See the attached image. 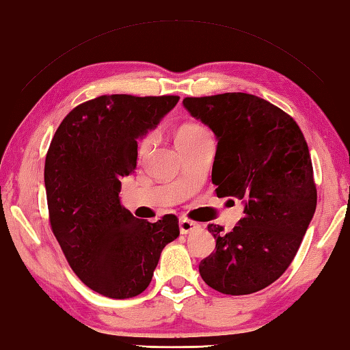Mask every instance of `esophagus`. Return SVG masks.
<instances>
[{
    "instance_id": "34e87169",
    "label": "esophagus",
    "mask_w": 350,
    "mask_h": 350,
    "mask_svg": "<svg viewBox=\"0 0 350 350\" xmlns=\"http://www.w3.org/2000/svg\"><path fill=\"white\" fill-rule=\"evenodd\" d=\"M197 228H200L198 223L189 220V219H181L180 220V232L181 234H191L192 231H196Z\"/></svg>"
}]
</instances>
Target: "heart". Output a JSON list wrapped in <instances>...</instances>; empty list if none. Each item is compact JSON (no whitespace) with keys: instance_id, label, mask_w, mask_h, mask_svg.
Wrapping results in <instances>:
<instances>
[{"instance_id":"1","label":"heart","mask_w":350,"mask_h":350,"mask_svg":"<svg viewBox=\"0 0 350 350\" xmlns=\"http://www.w3.org/2000/svg\"><path fill=\"white\" fill-rule=\"evenodd\" d=\"M203 133H206V130L202 127V125L186 124V125H183V127L178 130V133H176V142L191 139V137H196V136H200ZM150 146H152V136H146L144 139L141 141L139 148H137L139 157H144V154L148 152V148H150Z\"/></svg>"}]
</instances>
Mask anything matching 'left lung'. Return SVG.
I'll use <instances>...</instances> for the list:
<instances>
[{
    "instance_id": "obj_1",
    "label": "left lung",
    "mask_w": 350,
    "mask_h": 350,
    "mask_svg": "<svg viewBox=\"0 0 350 350\" xmlns=\"http://www.w3.org/2000/svg\"><path fill=\"white\" fill-rule=\"evenodd\" d=\"M183 105L219 141L217 197L245 204L231 232L208 226L215 251L200 262V276L223 295L256 293L290 267L317 209L306 137L290 114L253 94L186 97Z\"/></svg>"
}]
</instances>
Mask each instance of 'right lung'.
Returning a JSON list of instances; mask_svg holds the SVG:
<instances>
[{"label": "right lung", "instance_id": "add662e5", "mask_svg": "<svg viewBox=\"0 0 350 350\" xmlns=\"http://www.w3.org/2000/svg\"><path fill=\"white\" fill-rule=\"evenodd\" d=\"M178 96H99L66 114L44 161L49 221L72 271L97 293L127 299L150 284L163 248L180 236L167 214L139 220L119 200L121 178L136 169L137 139Z\"/></svg>", "mask_w": 350, "mask_h": 350}]
</instances>
